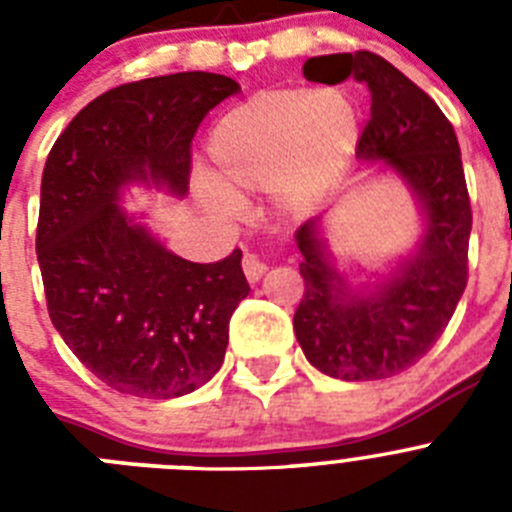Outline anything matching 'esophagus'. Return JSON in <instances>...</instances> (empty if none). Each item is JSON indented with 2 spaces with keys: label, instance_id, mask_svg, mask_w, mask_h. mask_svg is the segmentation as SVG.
<instances>
[{
  "label": "esophagus",
  "instance_id": "esophagus-1",
  "mask_svg": "<svg viewBox=\"0 0 512 512\" xmlns=\"http://www.w3.org/2000/svg\"><path fill=\"white\" fill-rule=\"evenodd\" d=\"M243 274H246L248 282H259L266 274V264L256 256V253H246V256H243Z\"/></svg>",
  "mask_w": 512,
  "mask_h": 512
}]
</instances>
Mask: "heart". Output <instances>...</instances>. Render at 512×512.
I'll return each mask as SVG.
<instances>
[{
    "label": "heart",
    "mask_w": 512,
    "mask_h": 512,
    "mask_svg": "<svg viewBox=\"0 0 512 512\" xmlns=\"http://www.w3.org/2000/svg\"><path fill=\"white\" fill-rule=\"evenodd\" d=\"M356 143V110L338 89L284 87L253 94L225 112L210 133L212 166L223 205L228 189H271L284 202L336 179Z\"/></svg>",
    "instance_id": "obj_1"
}]
</instances>
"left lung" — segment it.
Wrapping results in <instances>:
<instances>
[{
	"label": "left lung",
	"instance_id": "left-lung-1",
	"mask_svg": "<svg viewBox=\"0 0 512 512\" xmlns=\"http://www.w3.org/2000/svg\"><path fill=\"white\" fill-rule=\"evenodd\" d=\"M307 81L348 76L372 92V112L356 153L384 161L413 187L428 217L420 253L369 295H356L325 261L315 223L297 233L305 292L295 336L307 361L346 382L387 379L418 364L441 338L469 279L472 205L459 140L438 104L390 61L369 51L310 58Z\"/></svg>",
	"mask_w": 512,
	"mask_h": 512
}]
</instances>
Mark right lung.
<instances>
[{"label": "right lung", "mask_w": 512, "mask_h": 512, "mask_svg": "<svg viewBox=\"0 0 512 512\" xmlns=\"http://www.w3.org/2000/svg\"><path fill=\"white\" fill-rule=\"evenodd\" d=\"M207 71L153 76L89 102L53 143L35 233L48 315L110 390L169 400L223 366L230 315L251 292L241 248L215 264L174 256L117 207L133 179L184 194L202 117L238 94Z\"/></svg>", "instance_id": "obj_1"}]
</instances>
